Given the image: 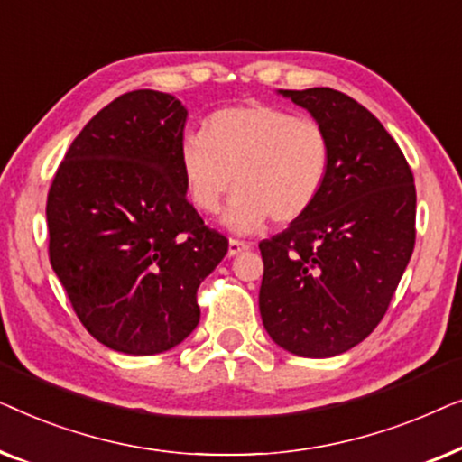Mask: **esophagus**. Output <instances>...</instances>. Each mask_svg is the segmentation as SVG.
Here are the masks:
<instances>
[{
	"label": "esophagus",
	"instance_id": "esophagus-1",
	"mask_svg": "<svg viewBox=\"0 0 462 462\" xmlns=\"http://www.w3.org/2000/svg\"><path fill=\"white\" fill-rule=\"evenodd\" d=\"M248 248L250 245L245 242H239V239H229V256L242 254V252H245Z\"/></svg>",
	"mask_w": 462,
	"mask_h": 462
}]
</instances>
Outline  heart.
<instances>
[{
  "label": "heart",
  "instance_id": "heart-1",
  "mask_svg": "<svg viewBox=\"0 0 462 462\" xmlns=\"http://www.w3.org/2000/svg\"><path fill=\"white\" fill-rule=\"evenodd\" d=\"M179 163L189 198L206 214L218 212L236 180L223 225L248 236L271 217L288 225L311 210L330 174L332 141L315 117L252 100L212 111L201 132H187Z\"/></svg>",
  "mask_w": 462,
  "mask_h": 462
}]
</instances>
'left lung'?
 Masks as SVG:
<instances>
[{"label": "left lung", "mask_w": 462, "mask_h": 462, "mask_svg": "<svg viewBox=\"0 0 462 462\" xmlns=\"http://www.w3.org/2000/svg\"><path fill=\"white\" fill-rule=\"evenodd\" d=\"M280 94L326 125L332 168L311 210L258 244V307L282 349L332 357L362 343L387 313L414 250V176L357 100L332 88Z\"/></svg>", "instance_id": "8db88e82"}]
</instances>
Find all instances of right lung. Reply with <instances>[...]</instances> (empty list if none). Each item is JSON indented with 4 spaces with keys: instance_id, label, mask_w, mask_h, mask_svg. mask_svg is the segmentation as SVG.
I'll return each mask as SVG.
<instances>
[{
    "instance_id": "1",
    "label": "right lung",
    "mask_w": 462,
    "mask_h": 462,
    "mask_svg": "<svg viewBox=\"0 0 462 462\" xmlns=\"http://www.w3.org/2000/svg\"><path fill=\"white\" fill-rule=\"evenodd\" d=\"M185 122L172 94H122L71 143L48 193L54 273L86 330L128 356L163 353L195 330L199 283L229 250L187 201Z\"/></svg>"
}]
</instances>
